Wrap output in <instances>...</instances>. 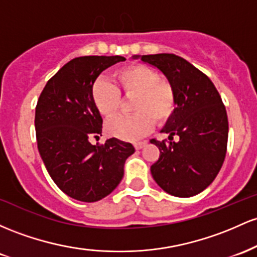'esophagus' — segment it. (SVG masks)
Segmentation results:
<instances>
[{
	"label": "esophagus",
	"mask_w": 257,
	"mask_h": 257,
	"mask_svg": "<svg viewBox=\"0 0 257 257\" xmlns=\"http://www.w3.org/2000/svg\"><path fill=\"white\" fill-rule=\"evenodd\" d=\"M147 142H138V143H135V148L136 149H142L144 146H146Z\"/></svg>",
	"instance_id": "esophagus-1"
}]
</instances>
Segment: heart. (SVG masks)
Listing matches in <instances>:
<instances>
[{
  "label": "heart",
  "instance_id": "obj_1",
  "mask_svg": "<svg viewBox=\"0 0 257 257\" xmlns=\"http://www.w3.org/2000/svg\"><path fill=\"white\" fill-rule=\"evenodd\" d=\"M113 83L98 79L91 87V98L102 116L111 119L117 114L121 104L120 92L125 96H135L132 103L134 115L120 116L106 125V132L111 137L122 141H137L148 134L158 123L166 122L176 108L174 87L160 75L143 64L121 68L114 73Z\"/></svg>",
  "mask_w": 257,
  "mask_h": 257
}]
</instances>
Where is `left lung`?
<instances>
[{"label":"left lung","mask_w":257,"mask_h":257,"mask_svg":"<svg viewBox=\"0 0 257 257\" xmlns=\"http://www.w3.org/2000/svg\"><path fill=\"white\" fill-rule=\"evenodd\" d=\"M134 58L160 70L176 93L174 114L161 130L170 142L152 140L160 151L151 166L153 178L174 197L197 195L212 183L226 157L228 119L220 93L205 74L175 54Z\"/></svg>","instance_id":"8db88e82"}]
</instances>
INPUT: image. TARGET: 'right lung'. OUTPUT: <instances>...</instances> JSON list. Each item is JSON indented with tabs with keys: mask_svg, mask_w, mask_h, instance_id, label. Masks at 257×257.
<instances>
[{
	"mask_svg": "<svg viewBox=\"0 0 257 257\" xmlns=\"http://www.w3.org/2000/svg\"><path fill=\"white\" fill-rule=\"evenodd\" d=\"M121 56H85L70 60L48 80L37 100V148L48 174L66 195L93 203L110 194L123 177V165L135 153L131 143L102 136L103 119L91 98V87Z\"/></svg>",
	"mask_w": 257,
	"mask_h": 257,
	"instance_id": "add662e5",
	"label": "right lung"
}]
</instances>
